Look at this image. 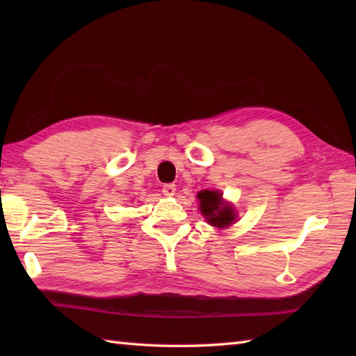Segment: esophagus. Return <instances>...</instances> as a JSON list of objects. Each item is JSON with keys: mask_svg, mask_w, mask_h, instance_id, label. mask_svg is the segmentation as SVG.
I'll use <instances>...</instances> for the list:
<instances>
[{"mask_svg": "<svg viewBox=\"0 0 356 356\" xmlns=\"http://www.w3.org/2000/svg\"><path fill=\"white\" fill-rule=\"evenodd\" d=\"M162 193H163L165 195H174V194H176V185H174V184H166V185H163Z\"/></svg>", "mask_w": 356, "mask_h": 356, "instance_id": "1", "label": "esophagus"}]
</instances>
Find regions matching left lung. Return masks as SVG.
<instances>
[{"label":"left lung","instance_id":"1","mask_svg":"<svg viewBox=\"0 0 356 356\" xmlns=\"http://www.w3.org/2000/svg\"><path fill=\"white\" fill-rule=\"evenodd\" d=\"M200 203V213L207 222L216 228H228L231 223L237 220V213L232 205L222 199L220 191H200L197 194Z\"/></svg>","mask_w":356,"mask_h":356}]
</instances>
